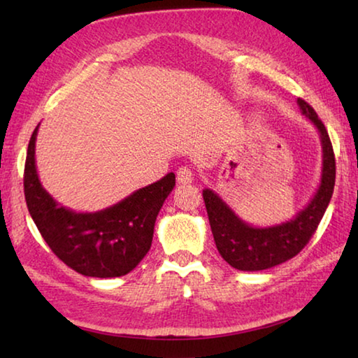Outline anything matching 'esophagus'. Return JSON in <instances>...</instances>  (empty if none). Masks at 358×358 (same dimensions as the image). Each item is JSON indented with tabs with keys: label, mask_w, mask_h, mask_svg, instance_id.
Returning <instances> with one entry per match:
<instances>
[{
	"label": "esophagus",
	"mask_w": 358,
	"mask_h": 358,
	"mask_svg": "<svg viewBox=\"0 0 358 358\" xmlns=\"http://www.w3.org/2000/svg\"><path fill=\"white\" fill-rule=\"evenodd\" d=\"M176 178H178L179 184H190L193 180V171L189 166H180L176 171Z\"/></svg>",
	"instance_id": "34e87169"
}]
</instances>
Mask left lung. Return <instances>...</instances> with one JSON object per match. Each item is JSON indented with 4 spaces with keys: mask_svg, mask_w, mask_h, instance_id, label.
<instances>
[{
    "mask_svg": "<svg viewBox=\"0 0 358 358\" xmlns=\"http://www.w3.org/2000/svg\"><path fill=\"white\" fill-rule=\"evenodd\" d=\"M303 115L317 128L322 143L320 185L308 206L294 219L273 227H252L239 219L233 209L213 190H203L210 230L219 254L239 271H262L294 259L309 243L324 217L335 189L336 163L330 136L315 110L298 98Z\"/></svg>",
    "mask_w": 358,
    "mask_h": 358,
    "instance_id": "1",
    "label": "left lung"
}]
</instances>
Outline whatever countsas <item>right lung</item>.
<instances>
[{
    "instance_id": "add662e5",
    "label": "right lung",
    "mask_w": 358,
    "mask_h": 358,
    "mask_svg": "<svg viewBox=\"0 0 358 358\" xmlns=\"http://www.w3.org/2000/svg\"><path fill=\"white\" fill-rule=\"evenodd\" d=\"M38 127L28 144L23 190L41 236L64 265L90 278L125 276L152 244L157 215L176 185L174 173L96 213L58 204L41 185L34 162Z\"/></svg>"
}]
</instances>
